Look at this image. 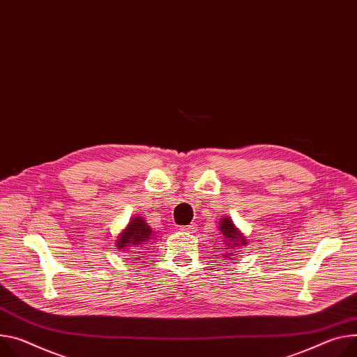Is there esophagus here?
Masks as SVG:
<instances>
[{
	"instance_id": "34e87169",
	"label": "esophagus",
	"mask_w": 357,
	"mask_h": 357,
	"mask_svg": "<svg viewBox=\"0 0 357 357\" xmlns=\"http://www.w3.org/2000/svg\"><path fill=\"white\" fill-rule=\"evenodd\" d=\"M181 231L188 232V234H193V232L197 231V223H189V225H186V226H182Z\"/></svg>"
}]
</instances>
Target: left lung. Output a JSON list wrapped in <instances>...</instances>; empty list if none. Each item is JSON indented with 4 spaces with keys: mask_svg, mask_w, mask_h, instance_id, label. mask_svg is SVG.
<instances>
[{
    "mask_svg": "<svg viewBox=\"0 0 357 357\" xmlns=\"http://www.w3.org/2000/svg\"><path fill=\"white\" fill-rule=\"evenodd\" d=\"M218 229L222 235V243L225 246V261L231 264L234 261L236 253H239V249L245 245H248V239L241 232V229L236 228V225L231 219V216H223L220 218L218 223Z\"/></svg>",
    "mask_w": 357,
    "mask_h": 357,
    "instance_id": "8db88e82",
    "label": "left lung"
}]
</instances>
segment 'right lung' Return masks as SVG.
Segmentation results:
<instances>
[{
  "label": "right lung",
  "instance_id": "add662e5",
  "mask_svg": "<svg viewBox=\"0 0 357 357\" xmlns=\"http://www.w3.org/2000/svg\"><path fill=\"white\" fill-rule=\"evenodd\" d=\"M155 232L142 216H132L115 239V246L122 253H132L128 261H137L139 253L148 250L153 243ZM128 256V255H126Z\"/></svg>",
  "mask_w": 357,
  "mask_h": 357
}]
</instances>
